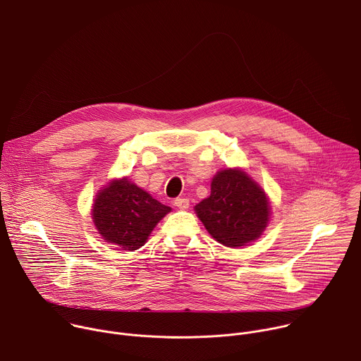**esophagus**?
Instances as JSON below:
<instances>
[{"label":"esophagus","mask_w":361,"mask_h":361,"mask_svg":"<svg viewBox=\"0 0 361 361\" xmlns=\"http://www.w3.org/2000/svg\"><path fill=\"white\" fill-rule=\"evenodd\" d=\"M174 205L177 209H180V210H188V207H190V201H188V198H176L174 200Z\"/></svg>","instance_id":"obj_1"}]
</instances>
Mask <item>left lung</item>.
I'll use <instances>...</instances> for the list:
<instances>
[{"label":"left lung","mask_w":361,"mask_h":361,"mask_svg":"<svg viewBox=\"0 0 361 361\" xmlns=\"http://www.w3.org/2000/svg\"><path fill=\"white\" fill-rule=\"evenodd\" d=\"M194 210L213 238L233 248L259 238L270 219L264 190L240 169L219 171L212 194Z\"/></svg>","instance_id":"left-lung-1"}]
</instances>
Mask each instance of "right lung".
I'll list each match as a JSON object with an SVG mask.
<instances>
[{
    "label": "right lung",
    "instance_id": "right-lung-1",
    "mask_svg": "<svg viewBox=\"0 0 361 361\" xmlns=\"http://www.w3.org/2000/svg\"><path fill=\"white\" fill-rule=\"evenodd\" d=\"M171 212L128 178L113 180L95 195L92 221L107 243L138 250L159 221Z\"/></svg>",
    "mask_w": 361,
    "mask_h": 361
}]
</instances>
